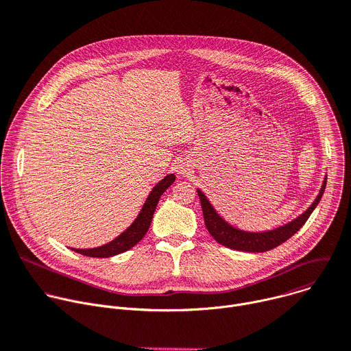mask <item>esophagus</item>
Listing matches in <instances>:
<instances>
[{
	"label": "esophagus",
	"instance_id": "obj_1",
	"mask_svg": "<svg viewBox=\"0 0 351 351\" xmlns=\"http://www.w3.org/2000/svg\"><path fill=\"white\" fill-rule=\"evenodd\" d=\"M186 169H187V168H184V167H183V165H180V168H179V171H180V173H184V172H186Z\"/></svg>",
	"mask_w": 351,
	"mask_h": 351
}]
</instances>
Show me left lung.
<instances>
[{"instance_id":"1","label":"left lung","mask_w":351,"mask_h":351,"mask_svg":"<svg viewBox=\"0 0 351 351\" xmlns=\"http://www.w3.org/2000/svg\"><path fill=\"white\" fill-rule=\"evenodd\" d=\"M326 180H328V176H325L324 184L319 190V195L316 196L312 206L304 214H301L294 221L289 222V224L278 227L273 231H266V232H246V231H241V230L230 226L226 219H222L218 215V213L214 210V207L207 200V197L204 196V193L200 189L197 190V193H199V199H200L202 208H203L206 227H207L208 232L211 234V237L218 243L224 245L227 247H231V249H235V250L258 253V252H266V250L274 249L276 246L281 245L287 239H290L295 232L300 231V228L305 224L306 219L309 218V215L317 206V203L321 202L322 195L325 192V187H326Z\"/></svg>"}]
</instances>
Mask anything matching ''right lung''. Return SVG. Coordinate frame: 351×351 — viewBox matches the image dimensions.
Wrapping results in <instances>:
<instances>
[{
  "mask_svg": "<svg viewBox=\"0 0 351 351\" xmlns=\"http://www.w3.org/2000/svg\"><path fill=\"white\" fill-rule=\"evenodd\" d=\"M173 182H175V175L171 173V175L165 176L161 182L156 183L155 187L151 190L149 196L147 197L138 217L134 219L133 224L127 228L121 235H119L116 239H113L112 242H109L104 246H99V247L73 249V250H75L77 253L85 254V256H89V258H110V256H114V254H119V253H123L125 250L132 249L147 234V231L151 226L154 211L159 202V197L162 196V193Z\"/></svg>",
  "mask_w": 351,
  "mask_h": 351,
  "instance_id": "obj_1",
  "label": "right lung"
}]
</instances>
